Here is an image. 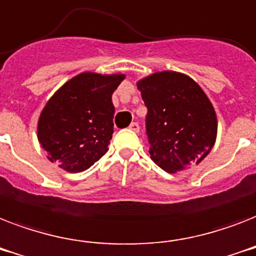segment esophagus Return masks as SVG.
<instances>
[{"instance_id": "obj_1", "label": "esophagus", "mask_w": 256, "mask_h": 256, "mask_svg": "<svg viewBox=\"0 0 256 256\" xmlns=\"http://www.w3.org/2000/svg\"><path fill=\"white\" fill-rule=\"evenodd\" d=\"M130 130H134V132H136V134H138V130H140V126H138V122H130Z\"/></svg>"}]
</instances>
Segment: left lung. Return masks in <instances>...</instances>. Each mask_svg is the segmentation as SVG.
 <instances>
[{
	"label": "left lung",
	"instance_id": "left-lung-1",
	"mask_svg": "<svg viewBox=\"0 0 256 256\" xmlns=\"http://www.w3.org/2000/svg\"><path fill=\"white\" fill-rule=\"evenodd\" d=\"M148 108L145 128L154 162L169 173L200 164L214 146L216 115L196 82L174 71H162L138 82Z\"/></svg>",
	"mask_w": 256,
	"mask_h": 256
}]
</instances>
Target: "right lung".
<instances>
[{"label": "right lung", "instance_id": "obj_1", "mask_svg": "<svg viewBox=\"0 0 256 256\" xmlns=\"http://www.w3.org/2000/svg\"><path fill=\"white\" fill-rule=\"evenodd\" d=\"M124 78L79 74L51 96L38 122V140L51 162L78 173L107 153L114 134L112 94Z\"/></svg>", "mask_w": 256, "mask_h": 256}]
</instances>
